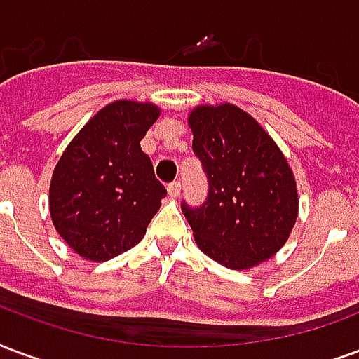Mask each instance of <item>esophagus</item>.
<instances>
[{
    "instance_id": "obj_1",
    "label": "esophagus",
    "mask_w": 359,
    "mask_h": 359,
    "mask_svg": "<svg viewBox=\"0 0 359 359\" xmlns=\"http://www.w3.org/2000/svg\"><path fill=\"white\" fill-rule=\"evenodd\" d=\"M168 193H170V197H180V193H182V182L170 183Z\"/></svg>"
}]
</instances>
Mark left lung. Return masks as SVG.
Returning <instances> with one entry per match:
<instances>
[{
    "mask_svg": "<svg viewBox=\"0 0 359 359\" xmlns=\"http://www.w3.org/2000/svg\"><path fill=\"white\" fill-rule=\"evenodd\" d=\"M193 153L208 180L201 206L182 203L198 248L222 266L248 269L283 247L298 214L289 162L262 126L235 104L189 114Z\"/></svg>",
    "mask_w": 359,
    "mask_h": 359,
    "instance_id": "obj_1",
    "label": "left lung"
}]
</instances>
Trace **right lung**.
I'll list each match as a JSON object with an SVG mask.
<instances>
[{
  "mask_svg": "<svg viewBox=\"0 0 359 359\" xmlns=\"http://www.w3.org/2000/svg\"><path fill=\"white\" fill-rule=\"evenodd\" d=\"M158 107L114 101L83 126L49 185V212L65 243L104 262L135 247L161 208L166 189L140 141L158 118Z\"/></svg>",
  "mask_w": 359,
  "mask_h": 359,
  "instance_id": "1",
  "label": "right lung"
}]
</instances>
